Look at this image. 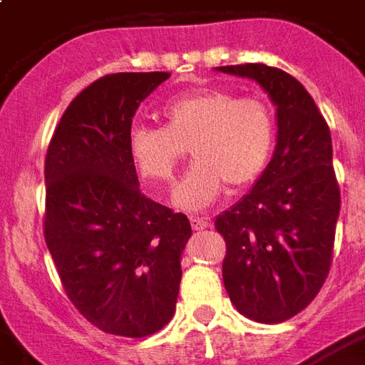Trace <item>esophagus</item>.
<instances>
[{
    "label": "esophagus",
    "mask_w": 365,
    "mask_h": 365,
    "mask_svg": "<svg viewBox=\"0 0 365 365\" xmlns=\"http://www.w3.org/2000/svg\"><path fill=\"white\" fill-rule=\"evenodd\" d=\"M190 221L193 230H203L207 229V227H211V222H209L207 217H190Z\"/></svg>",
    "instance_id": "obj_1"
}]
</instances>
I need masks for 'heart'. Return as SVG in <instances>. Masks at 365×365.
I'll list each match as a JSON object with an SVG mask.
<instances>
[{
  "label": "heart",
  "mask_w": 365,
  "mask_h": 365,
  "mask_svg": "<svg viewBox=\"0 0 365 365\" xmlns=\"http://www.w3.org/2000/svg\"><path fill=\"white\" fill-rule=\"evenodd\" d=\"M164 127L135 125L128 158L148 185H170L185 148L195 160L175 191V205L205 209L222 191L254 183L274 150L275 120L258 97L205 88L172 97L162 107Z\"/></svg>",
  "instance_id": "obj_1"
}]
</instances>
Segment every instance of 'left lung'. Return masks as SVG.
<instances>
[{
	"instance_id": "8db88e82",
	"label": "left lung",
	"mask_w": 365,
	"mask_h": 365,
	"mask_svg": "<svg viewBox=\"0 0 365 365\" xmlns=\"http://www.w3.org/2000/svg\"><path fill=\"white\" fill-rule=\"evenodd\" d=\"M260 83L275 105L277 143L268 168L238 203L217 217L227 242L222 282L238 313L275 324L303 311L332 262L340 190L332 138L313 97L279 68H217Z\"/></svg>"
}]
</instances>
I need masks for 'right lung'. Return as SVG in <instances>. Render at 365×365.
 <instances>
[{"label":"right lung","mask_w":365,"mask_h":365,"mask_svg":"<svg viewBox=\"0 0 365 365\" xmlns=\"http://www.w3.org/2000/svg\"><path fill=\"white\" fill-rule=\"evenodd\" d=\"M168 72L107 74L62 115L44 160V238L68 299L103 332L143 338L175 313L183 213L138 190L128 133L140 101Z\"/></svg>","instance_id":"add662e5"}]
</instances>
